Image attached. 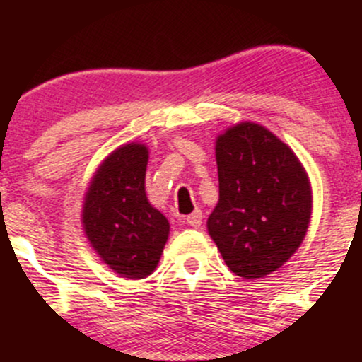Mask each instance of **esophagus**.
Instances as JSON below:
<instances>
[{"mask_svg":"<svg viewBox=\"0 0 362 362\" xmlns=\"http://www.w3.org/2000/svg\"><path fill=\"white\" fill-rule=\"evenodd\" d=\"M202 218H204V216H202V211H194L192 214H189L185 218V221H187V224H189V226H192V228H199L202 224Z\"/></svg>","mask_w":362,"mask_h":362,"instance_id":"obj_1","label":"esophagus"}]
</instances>
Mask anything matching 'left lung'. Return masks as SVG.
<instances>
[{"mask_svg":"<svg viewBox=\"0 0 362 362\" xmlns=\"http://www.w3.org/2000/svg\"><path fill=\"white\" fill-rule=\"evenodd\" d=\"M219 201L207 219L231 272L257 279L298 250L311 216V187L291 149L259 124L242 122L216 141Z\"/></svg>","mask_w":362,"mask_h":362,"instance_id":"8db88e82","label":"left lung"}]
</instances>
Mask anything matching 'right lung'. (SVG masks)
<instances>
[{"instance_id": "right-lung-1", "label": "right lung", "mask_w": 362, "mask_h": 362, "mask_svg": "<svg viewBox=\"0 0 362 362\" xmlns=\"http://www.w3.org/2000/svg\"><path fill=\"white\" fill-rule=\"evenodd\" d=\"M148 149L131 143L115 149L95 173L83 207L91 247L115 272L143 279L155 271L170 224L144 192Z\"/></svg>"}]
</instances>
